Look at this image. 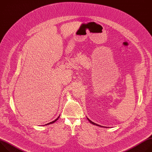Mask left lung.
Listing matches in <instances>:
<instances>
[{
  "label": "left lung",
  "mask_w": 152,
  "mask_h": 152,
  "mask_svg": "<svg viewBox=\"0 0 152 152\" xmlns=\"http://www.w3.org/2000/svg\"><path fill=\"white\" fill-rule=\"evenodd\" d=\"M87 119L88 120V121L90 122V123H91L92 124H93V125H96V126H99V127H103V126H99V125H98V124H96V123H94V122H92L91 120H90L87 117Z\"/></svg>",
  "instance_id": "1"
}]
</instances>
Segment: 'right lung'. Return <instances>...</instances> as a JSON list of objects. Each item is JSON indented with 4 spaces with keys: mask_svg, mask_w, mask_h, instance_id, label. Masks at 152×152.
Listing matches in <instances>:
<instances>
[{
    "mask_svg": "<svg viewBox=\"0 0 152 152\" xmlns=\"http://www.w3.org/2000/svg\"><path fill=\"white\" fill-rule=\"evenodd\" d=\"M59 117H60V116H59L58 117V118H57V119H55L54 121H52V122H50V123H48V124H45V126H47V125H48V124H53V123L55 122H56V121H58V119L59 118Z\"/></svg>",
    "mask_w": 152,
    "mask_h": 152,
    "instance_id": "1",
    "label": "right lung"
}]
</instances>
